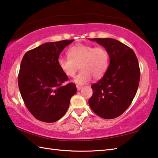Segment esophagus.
<instances>
[{"mask_svg":"<svg viewBox=\"0 0 158 158\" xmlns=\"http://www.w3.org/2000/svg\"><path fill=\"white\" fill-rule=\"evenodd\" d=\"M82 86H80V85H77V90H81V89H82Z\"/></svg>","mask_w":158,"mask_h":158,"instance_id":"esophagus-1","label":"esophagus"}]
</instances>
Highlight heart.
Returning <instances> with one entry per match:
<instances>
[{"instance_id": "obj_1", "label": "heart", "mask_w": 158, "mask_h": 158, "mask_svg": "<svg viewBox=\"0 0 158 158\" xmlns=\"http://www.w3.org/2000/svg\"><path fill=\"white\" fill-rule=\"evenodd\" d=\"M67 57L60 56L57 64L61 70L67 77H73L80 68L81 70L76 76L74 82L84 85L94 77L99 79L104 76L109 65L108 52L103 47L78 44L68 51Z\"/></svg>"}]
</instances>
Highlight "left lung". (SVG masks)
I'll return each instance as SVG.
<instances>
[{
	"mask_svg": "<svg viewBox=\"0 0 158 158\" xmlns=\"http://www.w3.org/2000/svg\"><path fill=\"white\" fill-rule=\"evenodd\" d=\"M107 50L110 64L99 81L91 85L93 94L88 104L94 113L110 119L129 107L138 88L140 70L133 50L114 39H90Z\"/></svg>",
	"mask_w": 158,
	"mask_h": 158,
	"instance_id": "8db88e82",
	"label": "left lung"
}]
</instances>
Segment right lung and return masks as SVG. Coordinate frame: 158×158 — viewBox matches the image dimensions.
Returning a JSON list of instances; mask_svg holds the SVG:
<instances>
[{
    "label": "right lung",
    "instance_id": "add662e5",
    "mask_svg": "<svg viewBox=\"0 0 158 158\" xmlns=\"http://www.w3.org/2000/svg\"><path fill=\"white\" fill-rule=\"evenodd\" d=\"M74 40L46 43L27 52L18 76L20 93L31 114L41 122L52 123L64 115L76 85H63L68 77L60 69L57 60Z\"/></svg>",
    "mask_w": 158,
    "mask_h": 158
}]
</instances>
